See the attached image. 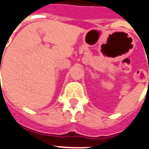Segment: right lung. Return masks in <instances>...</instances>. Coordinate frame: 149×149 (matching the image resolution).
<instances>
[{
	"label": "right lung",
	"mask_w": 149,
	"mask_h": 149,
	"mask_svg": "<svg viewBox=\"0 0 149 149\" xmlns=\"http://www.w3.org/2000/svg\"><path fill=\"white\" fill-rule=\"evenodd\" d=\"M0 69H1V66H0Z\"/></svg>",
	"instance_id": "add662e5"
}]
</instances>
